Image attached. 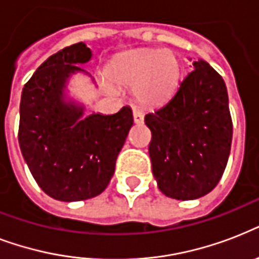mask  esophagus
I'll return each instance as SVG.
<instances>
[{
  "mask_svg": "<svg viewBox=\"0 0 259 259\" xmlns=\"http://www.w3.org/2000/svg\"><path fill=\"white\" fill-rule=\"evenodd\" d=\"M133 118L136 123H141V122L144 121V114H142L138 109H133Z\"/></svg>",
  "mask_w": 259,
  "mask_h": 259,
  "instance_id": "esophagus-1",
  "label": "esophagus"
}]
</instances>
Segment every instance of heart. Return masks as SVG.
<instances>
[{
    "label": "heart",
    "instance_id": "1",
    "mask_svg": "<svg viewBox=\"0 0 259 259\" xmlns=\"http://www.w3.org/2000/svg\"><path fill=\"white\" fill-rule=\"evenodd\" d=\"M181 63L169 50L141 48L119 55L109 67L110 80L122 87L134 86L137 101L148 107L165 103L179 87Z\"/></svg>",
    "mask_w": 259,
    "mask_h": 259
}]
</instances>
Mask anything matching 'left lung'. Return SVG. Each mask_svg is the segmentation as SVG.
<instances>
[{
	"instance_id": "left-lung-1",
	"label": "left lung",
	"mask_w": 259,
	"mask_h": 259,
	"mask_svg": "<svg viewBox=\"0 0 259 259\" xmlns=\"http://www.w3.org/2000/svg\"><path fill=\"white\" fill-rule=\"evenodd\" d=\"M160 109L145 115L152 170L164 195L192 200L211 192L229 160L233 121L225 80L204 60Z\"/></svg>"
}]
</instances>
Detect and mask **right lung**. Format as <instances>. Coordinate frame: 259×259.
Here are the masks:
<instances>
[{
    "instance_id": "add662e5",
    "label": "right lung",
    "mask_w": 259,
    "mask_h": 259,
    "mask_svg": "<svg viewBox=\"0 0 259 259\" xmlns=\"http://www.w3.org/2000/svg\"><path fill=\"white\" fill-rule=\"evenodd\" d=\"M93 54L83 42L47 59L25 83L18 142L38 187L60 201L86 200L105 191L133 125L132 109L83 117V106L64 101L71 74L84 71Z\"/></svg>"
}]
</instances>
